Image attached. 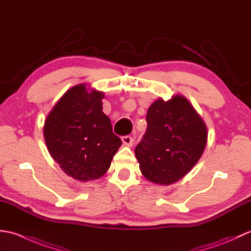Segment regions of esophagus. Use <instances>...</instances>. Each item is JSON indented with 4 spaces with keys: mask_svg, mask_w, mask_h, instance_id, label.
<instances>
[{
    "mask_svg": "<svg viewBox=\"0 0 251 251\" xmlns=\"http://www.w3.org/2000/svg\"><path fill=\"white\" fill-rule=\"evenodd\" d=\"M122 141H123V143H124L125 146L130 147V146H132V143H134V138H132V137L129 136V135L123 136V137H122Z\"/></svg>",
    "mask_w": 251,
    "mask_h": 251,
    "instance_id": "1",
    "label": "esophagus"
}]
</instances>
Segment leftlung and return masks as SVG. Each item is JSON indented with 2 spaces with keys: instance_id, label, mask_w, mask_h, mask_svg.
Masks as SVG:
<instances>
[{
  "instance_id": "8db88e82",
  "label": "left lung",
  "mask_w": 251,
  "mask_h": 251,
  "mask_svg": "<svg viewBox=\"0 0 251 251\" xmlns=\"http://www.w3.org/2000/svg\"><path fill=\"white\" fill-rule=\"evenodd\" d=\"M207 142L201 116L182 96L154 101L147 113V131L135 153L145 177L172 184L194 167Z\"/></svg>"
}]
</instances>
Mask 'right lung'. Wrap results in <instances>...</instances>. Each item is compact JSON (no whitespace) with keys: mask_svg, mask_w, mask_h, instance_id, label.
Listing matches in <instances>:
<instances>
[{"mask_svg":"<svg viewBox=\"0 0 251 251\" xmlns=\"http://www.w3.org/2000/svg\"><path fill=\"white\" fill-rule=\"evenodd\" d=\"M102 93L76 85L58 101L44 125L52 158L67 175L84 182L103 176L122 146L102 112Z\"/></svg>","mask_w":251,"mask_h":251,"instance_id":"1","label":"right lung"}]
</instances>
